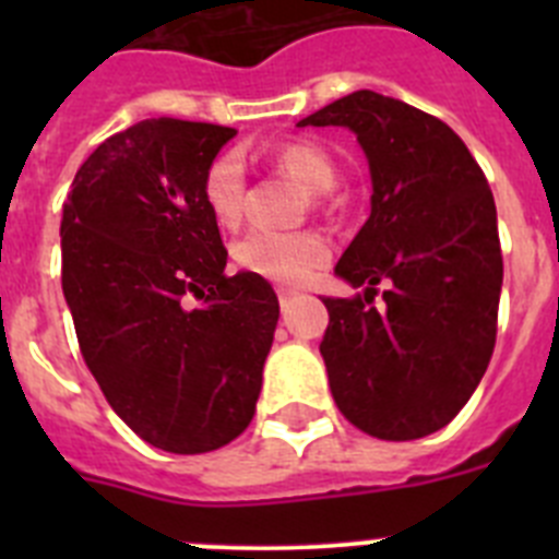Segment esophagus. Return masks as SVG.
Wrapping results in <instances>:
<instances>
[{
    "label": "esophagus",
    "instance_id": "34e87169",
    "mask_svg": "<svg viewBox=\"0 0 559 559\" xmlns=\"http://www.w3.org/2000/svg\"><path fill=\"white\" fill-rule=\"evenodd\" d=\"M276 296H280V305H283V308H285V305H288L290 299H294V296H296V290L294 288H276Z\"/></svg>",
    "mask_w": 559,
    "mask_h": 559
}]
</instances>
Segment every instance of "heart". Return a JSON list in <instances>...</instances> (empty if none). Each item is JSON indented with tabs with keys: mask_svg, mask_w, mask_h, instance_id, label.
I'll list each match as a JSON object with an SVG mask.
<instances>
[{
	"mask_svg": "<svg viewBox=\"0 0 559 559\" xmlns=\"http://www.w3.org/2000/svg\"><path fill=\"white\" fill-rule=\"evenodd\" d=\"M280 162L299 176L310 190L328 192L335 187L333 159L313 142H288L280 147ZM246 167L237 153H221L204 173V201L221 226H235L243 215ZM231 257L249 274L274 283H305L328 260V243L316 231H283L254 226L235 246Z\"/></svg>",
	"mask_w": 559,
	"mask_h": 559,
	"instance_id": "obj_1",
	"label": "heart"
}]
</instances>
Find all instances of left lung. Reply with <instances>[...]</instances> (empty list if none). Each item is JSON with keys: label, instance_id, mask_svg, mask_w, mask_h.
Wrapping results in <instances>:
<instances>
[{"label": "left lung", "instance_id": "1", "mask_svg": "<svg viewBox=\"0 0 559 559\" xmlns=\"http://www.w3.org/2000/svg\"><path fill=\"white\" fill-rule=\"evenodd\" d=\"M344 126L372 173V212L335 274L364 296L322 299V358L344 417L406 442L445 428L487 372L503 260L496 201L442 120L360 88L299 120ZM384 302L372 306L377 285Z\"/></svg>", "mask_w": 559, "mask_h": 559}]
</instances>
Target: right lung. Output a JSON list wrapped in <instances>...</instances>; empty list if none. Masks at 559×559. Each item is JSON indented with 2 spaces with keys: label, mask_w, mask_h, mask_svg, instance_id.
Here are the masks:
<instances>
[{
  "label": "right lung",
  "mask_w": 559,
  "mask_h": 559,
  "mask_svg": "<svg viewBox=\"0 0 559 559\" xmlns=\"http://www.w3.org/2000/svg\"><path fill=\"white\" fill-rule=\"evenodd\" d=\"M235 128L159 117L108 136L75 173L61 285L108 406L153 448L206 453L254 417L280 302L226 274L204 173Z\"/></svg>",
  "instance_id": "obj_1"
}]
</instances>
